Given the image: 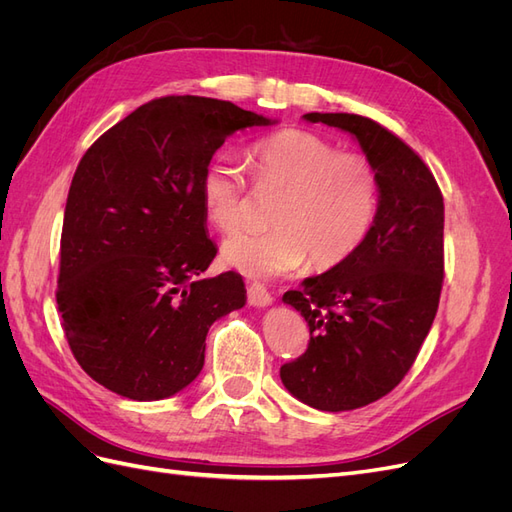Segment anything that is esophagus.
Returning a JSON list of instances; mask_svg holds the SVG:
<instances>
[{"mask_svg":"<svg viewBox=\"0 0 512 512\" xmlns=\"http://www.w3.org/2000/svg\"><path fill=\"white\" fill-rule=\"evenodd\" d=\"M247 301H250V305H254V307H267V305H271L273 297L265 286L254 282L247 286Z\"/></svg>","mask_w":512,"mask_h":512,"instance_id":"obj_1","label":"esophagus"}]
</instances>
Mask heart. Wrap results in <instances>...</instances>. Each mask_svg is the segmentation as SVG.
Listing matches in <instances>:
<instances>
[{
	"instance_id": "heart-1",
	"label": "heart",
	"mask_w": 512,
	"mask_h": 512,
	"mask_svg": "<svg viewBox=\"0 0 512 512\" xmlns=\"http://www.w3.org/2000/svg\"><path fill=\"white\" fill-rule=\"evenodd\" d=\"M258 190H282L271 209L275 228L228 239L226 265L247 277H280L312 262L327 271L350 260L374 226L378 175L361 153L339 151L314 132L288 128L256 141L247 151ZM205 218L224 235L245 222L243 170L213 158L198 181Z\"/></svg>"
}]
</instances>
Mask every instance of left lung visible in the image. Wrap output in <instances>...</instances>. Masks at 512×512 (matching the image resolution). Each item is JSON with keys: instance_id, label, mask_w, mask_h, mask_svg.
<instances>
[{"instance_id": "left-lung-1", "label": "left lung", "mask_w": 512, "mask_h": 512, "mask_svg": "<svg viewBox=\"0 0 512 512\" xmlns=\"http://www.w3.org/2000/svg\"><path fill=\"white\" fill-rule=\"evenodd\" d=\"M350 132L378 175V213L350 260L288 290L309 327L307 350L280 376L303 404L344 412L404 380L438 312L444 280V200L418 153L378 121L307 113Z\"/></svg>"}]
</instances>
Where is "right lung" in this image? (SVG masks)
Masks as SVG:
<instances>
[{"instance_id": "add662e5", "label": "right lung", "mask_w": 512, "mask_h": 512, "mask_svg": "<svg viewBox=\"0 0 512 512\" xmlns=\"http://www.w3.org/2000/svg\"><path fill=\"white\" fill-rule=\"evenodd\" d=\"M271 123L232 102L166 96L85 151L55 297L74 359L108 391L136 401L179 393L205 365L211 324L245 305L241 275L203 277L218 247L198 181L230 134Z\"/></svg>"}]
</instances>
